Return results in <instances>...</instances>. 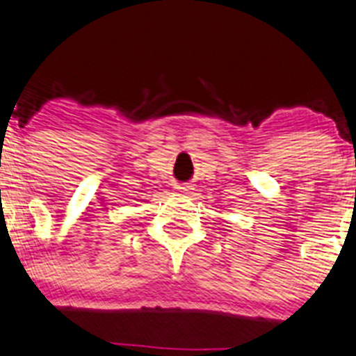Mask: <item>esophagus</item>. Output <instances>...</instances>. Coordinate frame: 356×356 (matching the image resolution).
I'll return each instance as SVG.
<instances>
[{"label": "esophagus", "instance_id": "esophagus-1", "mask_svg": "<svg viewBox=\"0 0 356 356\" xmlns=\"http://www.w3.org/2000/svg\"><path fill=\"white\" fill-rule=\"evenodd\" d=\"M177 191L181 195H188V193H191V188H189V186H186V184H181V186H177Z\"/></svg>", "mask_w": 356, "mask_h": 356}]
</instances>
